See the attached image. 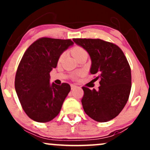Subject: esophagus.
I'll list each match as a JSON object with an SVG mask.
<instances>
[{"mask_svg":"<svg viewBox=\"0 0 150 150\" xmlns=\"http://www.w3.org/2000/svg\"><path fill=\"white\" fill-rule=\"evenodd\" d=\"M70 86H71V89H73L76 88V87H77V86L75 85H71Z\"/></svg>","mask_w":150,"mask_h":150,"instance_id":"obj_1","label":"esophagus"}]
</instances>
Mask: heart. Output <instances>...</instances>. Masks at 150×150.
Here are the masks:
<instances>
[{
	"instance_id": "1",
	"label": "heart",
	"mask_w": 150,
	"mask_h": 150,
	"mask_svg": "<svg viewBox=\"0 0 150 150\" xmlns=\"http://www.w3.org/2000/svg\"><path fill=\"white\" fill-rule=\"evenodd\" d=\"M72 54L75 57V59H77V58H79L81 56H83V55L87 54V52L85 51V49H82V47H80V46H75L74 47L73 49H72ZM63 56H64V54H62L59 58V61H61L63 59Z\"/></svg>"
}]
</instances>
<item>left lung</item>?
Here are the masks:
<instances>
[{
	"label": "left lung",
	"instance_id": "obj_1",
	"mask_svg": "<svg viewBox=\"0 0 150 150\" xmlns=\"http://www.w3.org/2000/svg\"><path fill=\"white\" fill-rule=\"evenodd\" d=\"M89 53L93 80H99V90L83 87L84 111L98 122H107L120 113L131 89V70L122 50L112 43L97 39H73Z\"/></svg>",
	"mask_w": 150,
	"mask_h": 150
}]
</instances>
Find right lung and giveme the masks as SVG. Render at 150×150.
I'll return each instance as SVG.
<instances>
[{
    "instance_id": "obj_1",
    "label": "right lung",
    "mask_w": 150,
    "mask_h": 150,
    "mask_svg": "<svg viewBox=\"0 0 150 150\" xmlns=\"http://www.w3.org/2000/svg\"><path fill=\"white\" fill-rule=\"evenodd\" d=\"M73 44L70 39L41 38L24 53L15 87L22 108L34 121L49 122L61 111L70 86L50 83V72L56 68L62 53Z\"/></svg>"
}]
</instances>
